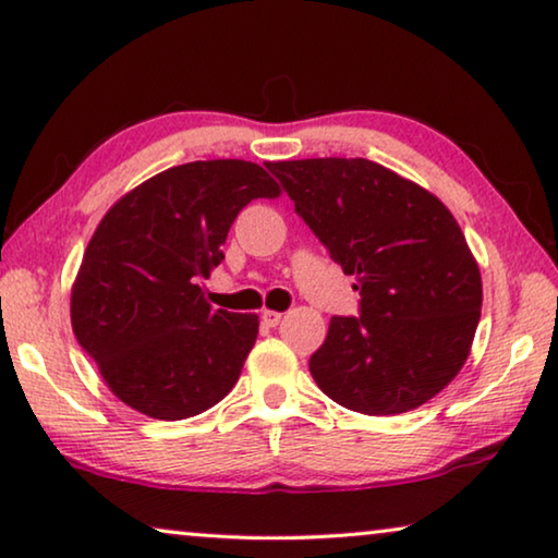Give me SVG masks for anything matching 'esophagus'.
Here are the masks:
<instances>
[{
	"instance_id": "obj_1",
	"label": "esophagus",
	"mask_w": 558,
	"mask_h": 558,
	"mask_svg": "<svg viewBox=\"0 0 558 558\" xmlns=\"http://www.w3.org/2000/svg\"><path fill=\"white\" fill-rule=\"evenodd\" d=\"M260 320H263V325L276 327V325L282 320V315L276 313V311H263V313H260Z\"/></svg>"
}]
</instances>
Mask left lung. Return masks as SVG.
<instances>
[{"instance_id": "obj_1", "label": "left lung", "mask_w": 558, "mask_h": 558, "mask_svg": "<svg viewBox=\"0 0 558 558\" xmlns=\"http://www.w3.org/2000/svg\"><path fill=\"white\" fill-rule=\"evenodd\" d=\"M265 166L357 278L360 317L335 315L311 357L317 387L352 412L417 410L457 377L480 325L482 276L462 228L427 189L367 158Z\"/></svg>"}]
</instances>
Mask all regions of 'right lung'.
<instances>
[{"label": "right lung", "mask_w": 558, "mask_h": 558, "mask_svg": "<svg viewBox=\"0 0 558 558\" xmlns=\"http://www.w3.org/2000/svg\"><path fill=\"white\" fill-rule=\"evenodd\" d=\"M280 185L241 158L173 166L106 210L72 288V327L104 383L154 420L206 412L233 390L258 315L214 311L198 286L228 231Z\"/></svg>", "instance_id": "1"}]
</instances>
